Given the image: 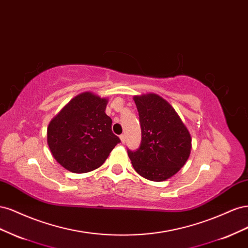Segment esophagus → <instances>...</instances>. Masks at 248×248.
<instances>
[{"mask_svg": "<svg viewBox=\"0 0 248 248\" xmlns=\"http://www.w3.org/2000/svg\"><path fill=\"white\" fill-rule=\"evenodd\" d=\"M120 139H121L122 144H125V141H126V136H125V134H121V136H120Z\"/></svg>", "mask_w": 248, "mask_h": 248, "instance_id": "34e87169", "label": "esophagus"}]
</instances>
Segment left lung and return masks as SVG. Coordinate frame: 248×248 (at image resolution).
Here are the masks:
<instances>
[{"mask_svg": "<svg viewBox=\"0 0 248 248\" xmlns=\"http://www.w3.org/2000/svg\"><path fill=\"white\" fill-rule=\"evenodd\" d=\"M141 129L140 145L127 150L134 170L151 181H164L190 154L191 138L170 104L156 94L134 96Z\"/></svg>", "mask_w": 248, "mask_h": 248, "instance_id": "left-lung-1", "label": "left lung"}]
</instances>
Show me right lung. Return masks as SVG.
Instances as JSON below:
<instances>
[{
  "mask_svg": "<svg viewBox=\"0 0 248 248\" xmlns=\"http://www.w3.org/2000/svg\"><path fill=\"white\" fill-rule=\"evenodd\" d=\"M108 100L90 92L74 97L51 120L47 144L55 159L73 172H88L106 161L120 139L106 114Z\"/></svg>",
  "mask_w": 248,
  "mask_h": 248,
  "instance_id": "right-lung-1",
  "label": "right lung"
}]
</instances>
